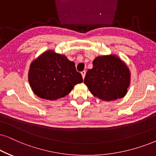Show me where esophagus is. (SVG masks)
Segmentation results:
<instances>
[{"label": "esophagus", "mask_w": 156, "mask_h": 156, "mask_svg": "<svg viewBox=\"0 0 156 156\" xmlns=\"http://www.w3.org/2000/svg\"><path fill=\"white\" fill-rule=\"evenodd\" d=\"M81 75H82L83 78V79H84L85 76H86V71H85V70H83V71H82V72H81Z\"/></svg>", "instance_id": "obj_1"}]
</instances>
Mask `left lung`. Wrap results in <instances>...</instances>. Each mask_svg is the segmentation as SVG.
<instances>
[{"mask_svg":"<svg viewBox=\"0 0 156 156\" xmlns=\"http://www.w3.org/2000/svg\"><path fill=\"white\" fill-rule=\"evenodd\" d=\"M84 83L90 93L103 101H114L126 95L130 82L127 66L115 55L99 56L93 61Z\"/></svg>","mask_w":156,"mask_h":156,"instance_id":"left-lung-1","label":"left lung"}]
</instances>
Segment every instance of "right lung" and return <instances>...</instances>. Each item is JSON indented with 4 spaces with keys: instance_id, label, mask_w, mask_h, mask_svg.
<instances>
[{
    "instance_id": "1",
    "label": "right lung",
    "mask_w": 156,
    "mask_h": 156,
    "mask_svg": "<svg viewBox=\"0 0 156 156\" xmlns=\"http://www.w3.org/2000/svg\"><path fill=\"white\" fill-rule=\"evenodd\" d=\"M29 82L37 96L56 100L68 95L75 85L83 82V78L73 62L48 50L31 63Z\"/></svg>"
}]
</instances>
